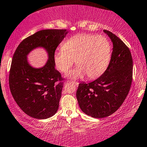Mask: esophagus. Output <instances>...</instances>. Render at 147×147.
<instances>
[{
    "mask_svg": "<svg viewBox=\"0 0 147 147\" xmlns=\"http://www.w3.org/2000/svg\"><path fill=\"white\" fill-rule=\"evenodd\" d=\"M72 83H73L74 85H75L76 86H78V85H79V83H78V82H75V81H72Z\"/></svg>",
    "mask_w": 147,
    "mask_h": 147,
    "instance_id": "34e87169",
    "label": "esophagus"
}]
</instances>
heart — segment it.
<instances>
[{
  "mask_svg": "<svg viewBox=\"0 0 147 147\" xmlns=\"http://www.w3.org/2000/svg\"><path fill=\"white\" fill-rule=\"evenodd\" d=\"M112 47L109 40L104 36L78 34L70 37L53 55L55 67L62 72H67L75 63L78 66L70 71L72 79H90L100 77L110 63Z\"/></svg>",
  "mask_w": 147,
  "mask_h": 147,
  "instance_id": "heart-1",
  "label": "heart"
}]
</instances>
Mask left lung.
I'll return each mask as SVG.
<instances>
[{
  "label": "left lung",
  "instance_id": "left-lung-1",
  "mask_svg": "<svg viewBox=\"0 0 147 147\" xmlns=\"http://www.w3.org/2000/svg\"><path fill=\"white\" fill-rule=\"evenodd\" d=\"M113 42L109 66L95 81L81 83L77 91L80 109L94 118H104L121 106L130 89L133 60L129 48L116 35L104 30Z\"/></svg>",
  "mask_w": 147,
  "mask_h": 147
}]
</instances>
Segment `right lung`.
I'll return each mask as SVG.
<instances>
[{
	"instance_id": "right-lung-1",
	"label": "right lung",
	"mask_w": 147,
	"mask_h": 147,
	"mask_svg": "<svg viewBox=\"0 0 147 147\" xmlns=\"http://www.w3.org/2000/svg\"><path fill=\"white\" fill-rule=\"evenodd\" d=\"M68 33L66 30H42L22 40L15 51L9 87L19 107L31 117L45 119L57 111L63 79L55 68L53 55ZM36 48L44 49L48 56L40 68L33 67L27 61V55Z\"/></svg>"
}]
</instances>
